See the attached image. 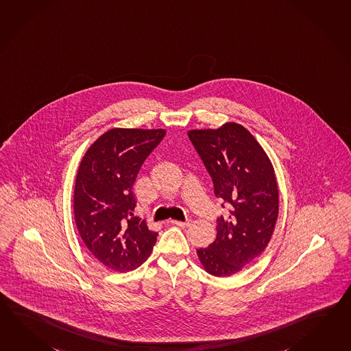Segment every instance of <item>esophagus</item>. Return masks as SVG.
Returning a JSON list of instances; mask_svg holds the SVG:
<instances>
[{
	"instance_id": "esophagus-1",
	"label": "esophagus",
	"mask_w": 351,
	"mask_h": 351,
	"mask_svg": "<svg viewBox=\"0 0 351 351\" xmlns=\"http://www.w3.org/2000/svg\"><path fill=\"white\" fill-rule=\"evenodd\" d=\"M170 224L172 226H181V228H186L191 224V219H187L185 221H179V220H170Z\"/></svg>"
}]
</instances>
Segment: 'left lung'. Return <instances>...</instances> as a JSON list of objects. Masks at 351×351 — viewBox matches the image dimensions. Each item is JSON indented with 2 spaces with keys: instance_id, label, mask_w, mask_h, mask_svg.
I'll use <instances>...</instances> for the list:
<instances>
[{
  "instance_id": "left-lung-1",
  "label": "left lung",
  "mask_w": 351,
  "mask_h": 351,
  "mask_svg": "<svg viewBox=\"0 0 351 351\" xmlns=\"http://www.w3.org/2000/svg\"><path fill=\"white\" fill-rule=\"evenodd\" d=\"M187 134L210 173L217 197L232 209L218 219L215 241L196 253L209 274L229 277L256 261L272 238L278 217L274 169L259 142L239 123Z\"/></svg>"
}]
</instances>
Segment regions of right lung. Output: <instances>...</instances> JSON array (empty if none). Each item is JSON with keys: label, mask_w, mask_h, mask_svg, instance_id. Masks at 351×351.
<instances>
[{"label": "right lung", "mask_w": 351, "mask_h": 351, "mask_svg": "<svg viewBox=\"0 0 351 351\" xmlns=\"http://www.w3.org/2000/svg\"><path fill=\"white\" fill-rule=\"evenodd\" d=\"M166 131L112 128L86 149L74 187V218L86 248L114 272L138 268L157 233L134 217L132 186L141 166Z\"/></svg>", "instance_id": "obj_1"}]
</instances>
